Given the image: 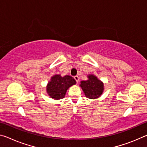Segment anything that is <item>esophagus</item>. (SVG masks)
Segmentation results:
<instances>
[{
    "label": "esophagus",
    "mask_w": 147,
    "mask_h": 147,
    "mask_svg": "<svg viewBox=\"0 0 147 147\" xmlns=\"http://www.w3.org/2000/svg\"><path fill=\"white\" fill-rule=\"evenodd\" d=\"M74 80H76V82L78 83V81H79V77H78V76H77V75L74 76Z\"/></svg>",
    "instance_id": "1"
}]
</instances>
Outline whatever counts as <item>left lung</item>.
Instances as JSON below:
<instances>
[{"label": "left lung", "instance_id": "1", "mask_svg": "<svg viewBox=\"0 0 147 147\" xmlns=\"http://www.w3.org/2000/svg\"><path fill=\"white\" fill-rule=\"evenodd\" d=\"M88 80L80 82V87L84 93L89 99L98 98L103 94L104 90L103 83L94 74L88 76Z\"/></svg>", "mask_w": 147, "mask_h": 147}]
</instances>
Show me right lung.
Returning <instances> with one entry per match:
<instances>
[{
  "label": "right lung",
  "mask_w": 147,
  "mask_h": 147,
  "mask_svg": "<svg viewBox=\"0 0 147 147\" xmlns=\"http://www.w3.org/2000/svg\"><path fill=\"white\" fill-rule=\"evenodd\" d=\"M76 84V80L69 75L62 76L60 74H55L48 83L46 91L50 97L59 100L64 98L67 90L69 87Z\"/></svg>",
  "instance_id": "obj_1"
}]
</instances>
